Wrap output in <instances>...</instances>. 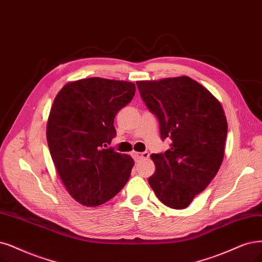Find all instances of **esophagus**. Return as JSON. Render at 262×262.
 <instances>
[{
  "instance_id": "obj_1",
  "label": "esophagus",
  "mask_w": 262,
  "mask_h": 262,
  "mask_svg": "<svg viewBox=\"0 0 262 262\" xmlns=\"http://www.w3.org/2000/svg\"><path fill=\"white\" fill-rule=\"evenodd\" d=\"M135 156L137 157V159H148V158L150 157V153H149V152H147V151L141 152V153L136 152V153H135Z\"/></svg>"
}]
</instances>
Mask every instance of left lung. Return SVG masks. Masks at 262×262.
Returning a JSON list of instances; mask_svg holds the SVG:
<instances>
[{
  "label": "left lung",
  "instance_id": "8db88e82",
  "mask_svg": "<svg viewBox=\"0 0 262 262\" xmlns=\"http://www.w3.org/2000/svg\"><path fill=\"white\" fill-rule=\"evenodd\" d=\"M141 99L157 116L164 153L151 154L156 171L149 185L173 209L190 205L216 176L225 156L228 124L220 102L189 76L136 82Z\"/></svg>",
  "mask_w": 262,
  "mask_h": 262
}]
</instances>
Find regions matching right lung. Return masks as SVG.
<instances>
[{"instance_id": "add662e5", "label": "right lung", "mask_w": 262, "mask_h": 262, "mask_svg": "<svg viewBox=\"0 0 262 262\" xmlns=\"http://www.w3.org/2000/svg\"><path fill=\"white\" fill-rule=\"evenodd\" d=\"M136 92L132 82L90 77L64 85L48 116L46 138L69 194L82 205L108 202L128 181L134 160L105 148L115 137V115Z\"/></svg>"}]
</instances>
